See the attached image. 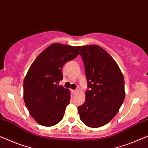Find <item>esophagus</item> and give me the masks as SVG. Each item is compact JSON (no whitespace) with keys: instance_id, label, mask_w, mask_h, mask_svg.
Returning a JSON list of instances; mask_svg holds the SVG:
<instances>
[{"instance_id":"obj_1","label":"esophagus","mask_w":148,"mask_h":148,"mask_svg":"<svg viewBox=\"0 0 148 148\" xmlns=\"http://www.w3.org/2000/svg\"><path fill=\"white\" fill-rule=\"evenodd\" d=\"M78 90H72V93H73V94H76V93H78Z\"/></svg>"}]
</instances>
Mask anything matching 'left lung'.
<instances>
[{
	"instance_id": "left-lung-1",
	"label": "left lung",
	"mask_w": 148,
	"mask_h": 148,
	"mask_svg": "<svg viewBox=\"0 0 148 148\" xmlns=\"http://www.w3.org/2000/svg\"><path fill=\"white\" fill-rule=\"evenodd\" d=\"M80 51L89 90L78 111L82 122L96 128L110 122L118 112L125 98L124 78L116 62L100 46H83Z\"/></svg>"
}]
</instances>
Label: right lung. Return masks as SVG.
Wrapping results in <instances>:
<instances>
[{
	"instance_id": "right-lung-1",
	"label": "right lung",
	"mask_w": 148,
	"mask_h": 148,
	"mask_svg": "<svg viewBox=\"0 0 148 148\" xmlns=\"http://www.w3.org/2000/svg\"><path fill=\"white\" fill-rule=\"evenodd\" d=\"M81 46L53 43L44 50L28 69L23 82L24 100L34 120L50 127L62 120L70 92L58 85L62 67L78 56Z\"/></svg>"
}]
</instances>
